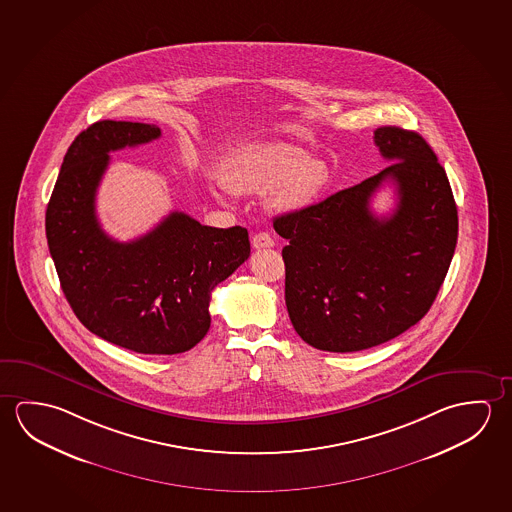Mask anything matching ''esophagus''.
Returning a JSON list of instances; mask_svg holds the SVG:
<instances>
[{
  "label": "esophagus",
  "instance_id": "34e87169",
  "mask_svg": "<svg viewBox=\"0 0 512 512\" xmlns=\"http://www.w3.org/2000/svg\"><path fill=\"white\" fill-rule=\"evenodd\" d=\"M252 246L255 250H262V248H273L275 246V239L266 232L253 235Z\"/></svg>",
  "mask_w": 512,
  "mask_h": 512
}]
</instances>
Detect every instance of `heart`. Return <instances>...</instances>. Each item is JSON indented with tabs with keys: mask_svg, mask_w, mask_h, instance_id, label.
<instances>
[{
	"mask_svg": "<svg viewBox=\"0 0 512 512\" xmlns=\"http://www.w3.org/2000/svg\"><path fill=\"white\" fill-rule=\"evenodd\" d=\"M332 175L323 160L284 143L248 144L225 166L234 193H268L271 209L302 212L325 196Z\"/></svg>",
	"mask_w": 512,
	"mask_h": 512,
	"instance_id": "obj_1",
	"label": "heart"
}]
</instances>
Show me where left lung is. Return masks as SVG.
I'll return each mask as SVG.
<instances>
[{
	"instance_id": "obj_1",
	"label": "left lung",
	"mask_w": 512,
	"mask_h": 512,
	"mask_svg": "<svg viewBox=\"0 0 512 512\" xmlns=\"http://www.w3.org/2000/svg\"><path fill=\"white\" fill-rule=\"evenodd\" d=\"M373 139L391 166L273 221L289 241L282 250L289 318L305 343L325 352L368 350L416 325L457 244L452 187L427 141L400 126H380ZM384 181L397 185L399 203L378 219L368 202Z\"/></svg>"
}]
</instances>
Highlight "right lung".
<instances>
[{
  "mask_svg": "<svg viewBox=\"0 0 512 512\" xmlns=\"http://www.w3.org/2000/svg\"><path fill=\"white\" fill-rule=\"evenodd\" d=\"M159 137V126L110 119L76 135L48 203L46 237L85 328L132 352L175 355L209 332L210 294L250 257V241L246 228L205 227L184 212L130 243L101 230L94 200L110 151Z\"/></svg>",
  "mask_w": 512,
  "mask_h": 512,
  "instance_id": "obj_1",
  "label": "right lung"
}]
</instances>
